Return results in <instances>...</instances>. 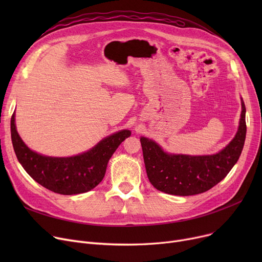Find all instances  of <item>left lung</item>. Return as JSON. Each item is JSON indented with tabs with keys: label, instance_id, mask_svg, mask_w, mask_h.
<instances>
[{
	"label": "left lung",
	"instance_id": "obj_1",
	"mask_svg": "<svg viewBox=\"0 0 262 262\" xmlns=\"http://www.w3.org/2000/svg\"><path fill=\"white\" fill-rule=\"evenodd\" d=\"M241 106V118L235 138L214 155L169 154L155 141L141 137L143 159L150 184L164 193L187 196L203 193L221 182L235 166L243 149L246 123L242 99Z\"/></svg>",
	"mask_w": 262,
	"mask_h": 262
}]
</instances>
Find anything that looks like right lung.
<instances>
[{
    "label": "right lung",
    "instance_id": "add662e5",
    "mask_svg": "<svg viewBox=\"0 0 262 262\" xmlns=\"http://www.w3.org/2000/svg\"><path fill=\"white\" fill-rule=\"evenodd\" d=\"M13 149L23 169L45 188L63 195L85 193L105 176L107 163L118 146L130 136L124 129L110 135L88 152L72 157H49L26 146L16 129L15 114L10 121Z\"/></svg>",
    "mask_w": 262,
    "mask_h": 262
}]
</instances>
